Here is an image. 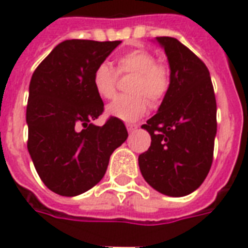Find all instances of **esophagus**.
Masks as SVG:
<instances>
[{
	"mask_svg": "<svg viewBox=\"0 0 248 248\" xmlns=\"http://www.w3.org/2000/svg\"><path fill=\"white\" fill-rule=\"evenodd\" d=\"M126 127H127V131H129L130 134H133L135 130L138 129V124H127Z\"/></svg>",
	"mask_w": 248,
	"mask_h": 248,
	"instance_id": "esophagus-1",
	"label": "esophagus"
}]
</instances>
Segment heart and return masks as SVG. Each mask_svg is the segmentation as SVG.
Returning <instances> with one entry per match:
<instances>
[{"label":"heart","instance_id":"b5f03b06","mask_svg":"<svg viewBox=\"0 0 248 248\" xmlns=\"http://www.w3.org/2000/svg\"><path fill=\"white\" fill-rule=\"evenodd\" d=\"M117 71L121 74H134L130 83L131 94L114 98L106 106L108 117L124 122H134L147 111L149 101L156 105L163 99L170 85V74L166 66L156 63L150 51L135 49L117 60ZM117 71L108 62H102L93 73V87L101 98L113 97L117 83Z\"/></svg>","mask_w":248,"mask_h":248}]
</instances>
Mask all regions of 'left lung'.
<instances>
[{
  "label": "left lung",
  "mask_w": 248,
  "mask_h": 248,
  "mask_svg": "<svg viewBox=\"0 0 248 248\" xmlns=\"http://www.w3.org/2000/svg\"><path fill=\"white\" fill-rule=\"evenodd\" d=\"M170 67V85L161 106L142 129L151 145L138 156L142 177L167 197L195 191L213 163L217 101L206 65L172 37H156Z\"/></svg>",
  "instance_id": "obj_1"
}]
</instances>
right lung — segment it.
I'll return each mask as SVG.
<instances>
[{
    "label": "right lung",
    "instance_id": "add662e5",
    "mask_svg": "<svg viewBox=\"0 0 248 248\" xmlns=\"http://www.w3.org/2000/svg\"><path fill=\"white\" fill-rule=\"evenodd\" d=\"M121 41H63L31 76L26 124L28 150L38 175L51 191L76 197L105 175L113 151L127 140L121 119L93 124L103 102L93 73Z\"/></svg>",
    "mask_w": 248,
    "mask_h": 248
}]
</instances>
